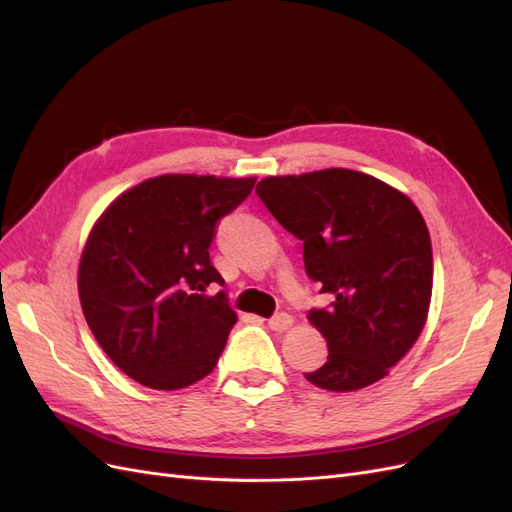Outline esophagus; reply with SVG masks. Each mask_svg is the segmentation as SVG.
<instances>
[{
	"instance_id": "esophagus-1",
	"label": "esophagus",
	"mask_w": 512,
	"mask_h": 512,
	"mask_svg": "<svg viewBox=\"0 0 512 512\" xmlns=\"http://www.w3.org/2000/svg\"><path fill=\"white\" fill-rule=\"evenodd\" d=\"M268 324L272 331H287L294 324V318L290 316V313H277V316H272L268 320Z\"/></svg>"
}]
</instances>
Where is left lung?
<instances>
[{"label": "left lung", "instance_id": "left-lung-1", "mask_svg": "<svg viewBox=\"0 0 512 512\" xmlns=\"http://www.w3.org/2000/svg\"><path fill=\"white\" fill-rule=\"evenodd\" d=\"M255 192L303 242L307 277L331 298L309 311L329 359L305 378L329 391L381 381L417 342L430 307L432 246L419 209L348 168L266 177Z\"/></svg>", "mask_w": 512, "mask_h": 512}]
</instances>
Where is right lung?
Instances as JSON below:
<instances>
[{
  "mask_svg": "<svg viewBox=\"0 0 512 512\" xmlns=\"http://www.w3.org/2000/svg\"><path fill=\"white\" fill-rule=\"evenodd\" d=\"M255 177L162 175L123 192L88 235L80 303L103 352L136 383L181 389L216 368L238 322L209 259L220 218Z\"/></svg>",
  "mask_w": 512,
  "mask_h": 512,
  "instance_id": "obj_1",
  "label": "right lung"
}]
</instances>
